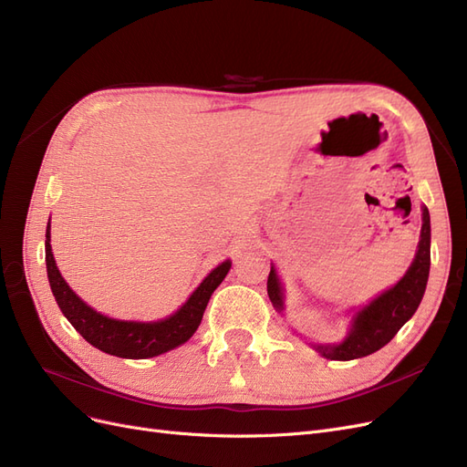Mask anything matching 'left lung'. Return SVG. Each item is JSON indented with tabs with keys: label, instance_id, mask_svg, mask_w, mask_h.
I'll return each mask as SVG.
<instances>
[{
	"label": "left lung",
	"instance_id": "1",
	"mask_svg": "<svg viewBox=\"0 0 467 467\" xmlns=\"http://www.w3.org/2000/svg\"><path fill=\"white\" fill-rule=\"evenodd\" d=\"M431 271V214L422 206L420 242L417 245L415 259L398 285L381 292L368 304L360 307L352 317L348 335L337 345H314L321 357L329 360H355L368 357L386 347L398 335L403 325L413 317L427 288ZM266 292L276 312L285 309V292H282L278 275L271 266L266 280Z\"/></svg>",
	"mask_w": 467,
	"mask_h": 467
}]
</instances>
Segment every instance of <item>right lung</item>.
I'll list each match as a JSON object with an SVG mask.
<instances>
[{
	"label": "right lung",
	"instance_id": "right-lung-1",
	"mask_svg": "<svg viewBox=\"0 0 467 467\" xmlns=\"http://www.w3.org/2000/svg\"><path fill=\"white\" fill-rule=\"evenodd\" d=\"M47 273L56 304L62 309L66 319L74 325V329L95 348L120 358H151L163 355L189 338L199 329L202 314L208 306L212 292L232 268V261H223L212 271L196 288L191 298L182 304L173 316L160 321H122L112 319L95 312L91 306L83 302L79 296L67 286L56 266L50 247V222L47 225Z\"/></svg>",
	"mask_w": 467,
	"mask_h": 467
}]
</instances>
